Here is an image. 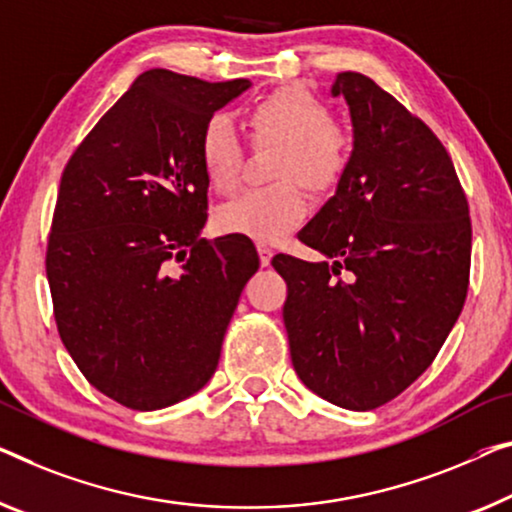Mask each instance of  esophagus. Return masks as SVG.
<instances>
[{"label":"esophagus","instance_id":"obj_1","mask_svg":"<svg viewBox=\"0 0 512 512\" xmlns=\"http://www.w3.org/2000/svg\"><path fill=\"white\" fill-rule=\"evenodd\" d=\"M257 253H259V262H262V266H269L271 264L273 250L266 246V243H257Z\"/></svg>","mask_w":512,"mask_h":512}]
</instances>
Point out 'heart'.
<instances>
[{
    "mask_svg": "<svg viewBox=\"0 0 512 512\" xmlns=\"http://www.w3.org/2000/svg\"><path fill=\"white\" fill-rule=\"evenodd\" d=\"M248 119L255 140L285 142L276 167V177L285 181L243 190L220 204L216 227L223 234L278 241L308 218V195L298 182L315 193L333 190L347 174L352 140L331 126L326 105L299 87H280L259 98ZM197 151L211 186L220 193L234 190L241 179L243 140L227 114H211L204 121Z\"/></svg>",
    "mask_w": 512,
    "mask_h": 512,
    "instance_id": "obj_1",
    "label": "heart"
}]
</instances>
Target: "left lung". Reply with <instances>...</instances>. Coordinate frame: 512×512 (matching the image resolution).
Returning <instances> with one entry per match:
<instances>
[{"instance_id":"obj_1","label":"left lung","mask_w":512,"mask_h":512,"mask_svg":"<svg viewBox=\"0 0 512 512\" xmlns=\"http://www.w3.org/2000/svg\"><path fill=\"white\" fill-rule=\"evenodd\" d=\"M354 124L347 174L299 241L333 262L271 259L296 375L319 398L368 411L430 368L469 292L471 218L430 126L361 73H340Z\"/></svg>"}]
</instances>
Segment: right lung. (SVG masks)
<instances>
[{
	"label": "right lung",
	"mask_w": 512,
	"mask_h": 512,
	"mask_svg": "<svg viewBox=\"0 0 512 512\" xmlns=\"http://www.w3.org/2000/svg\"><path fill=\"white\" fill-rule=\"evenodd\" d=\"M248 87L144 71L61 174L45 253L57 331L89 384L128 409L170 407L207 384L259 269L243 236L200 239L209 179L197 140Z\"/></svg>",
	"instance_id": "add662e5"
}]
</instances>
